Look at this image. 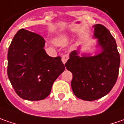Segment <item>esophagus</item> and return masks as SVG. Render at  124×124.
I'll list each match as a JSON object with an SVG mask.
<instances>
[{
	"label": "esophagus",
	"instance_id": "34e87169",
	"mask_svg": "<svg viewBox=\"0 0 124 124\" xmlns=\"http://www.w3.org/2000/svg\"><path fill=\"white\" fill-rule=\"evenodd\" d=\"M68 59H69V55H68V54H64V55H62V61L64 64H65V63L67 62V61L68 60Z\"/></svg>",
	"mask_w": 124,
	"mask_h": 124
}]
</instances>
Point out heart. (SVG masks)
Instances as JSON below:
<instances>
[{
  "instance_id": "1",
  "label": "heart",
  "mask_w": 124,
  "mask_h": 124,
  "mask_svg": "<svg viewBox=\"0 0 124 124\" xmlns=\"http://www.w3.org/2000/svg\"><path fill=\"white\" fill-rule=\"evenodd\" d=\"M68 39V37L65 35H62L60 36H59L57 38H56L55 39V42L57 44L59 45H62L63 44H64Z\"/></svg>"
}]
</instances>
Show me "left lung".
I'll use <instances>...</instances> for the list:
<instances>
[{
  "label": "left lung",
  "mask_w": 124,
  "mask_h": 124,
  "mask_svg": "<svg viewBox=\"0 0 124 124\" xmlns=\"http://www.w3.org/2000/svg\"><path fill=\"white\" fill-rule=\"evenodd\" d=\"M94 37L101 51L94 56L83 53L80 48L73 51L65 64L72 73L71 88L76 97L87 101L102 98L115 85L119 74L120 56L115 39L110 31L101 24L94 25Z\"/></svg>",
  "instance_id": "8db88e82"
}]
</instances>
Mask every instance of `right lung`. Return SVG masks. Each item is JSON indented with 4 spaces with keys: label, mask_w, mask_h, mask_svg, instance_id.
<instances>
[{
    "label": "right lung",
    "mask_w": 124,
    "mask_h": 124,
    "mask_svg": "<svg viewBox=\"0 0 124 124\" xmlns=\"http://www.w3.org/2000/svg\"><path fill=\"white\" fill-rule=\"evenodd\" d=\"M44 46L45 40L40 35L21 29L9 47L8 76L14 91L23 99H44L65 69L61 57H50Z\"/></svg>",
    "instance_id": "1"
}]
</instances>
